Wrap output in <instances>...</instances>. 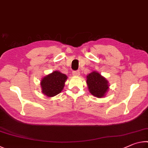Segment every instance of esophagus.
Wrapping results in <instances>:
<instances>
[{"mask_svg":"<svg viewBox=\"0 0 148 148\" xmlns=\"http://www.w3.org/2000/svg\"><path fill=\"white\" fill-rule=\"evenodd\" d=\"M72 74H73L74 76H79V74H80V72H79V71H73V72H72Z\"/></svg>","mask_w":148,"mask_h":148,"instance_id":"esophagus-1","label":"esophagus"}]
</instances>
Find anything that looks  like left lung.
I'll use <instances>...</instances> for the list:
<instances>
[{
	"mask_svg": "<svg viewBox=\"0 0 148 148\" xmlns=\"http://www.w3.org/2000/svg\"><path fill=\"white\" fill-rule=\"evenodd\" d=\"M86 82L90 93L97 98L104 97L108 91V82L99 72L93 71L89 74Z\"/></svg>",
	"mask_w": 148,
	"mask_h": 148,
	"instance_id": "obj_1",
	"label": "left lung"
}]
</instances>
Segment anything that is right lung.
<instances>
[{
    "label": "right lung",
    "mask_w": 148,
    "mask_h": 148,
    "mask_svg": "<svg viewBox=\"0 0 148 148\" xmlns=\"http://www.w3.org/2000/svg\"><path fill=\"white\" fill-rule=\"evenodd\" d=\"M66 79V75L57 71L47 75L40 82L42 93L48 97L58 95L63 89Z\"/></svg>",
    "instance_id": "right-lung-1"
}]
</instances>
